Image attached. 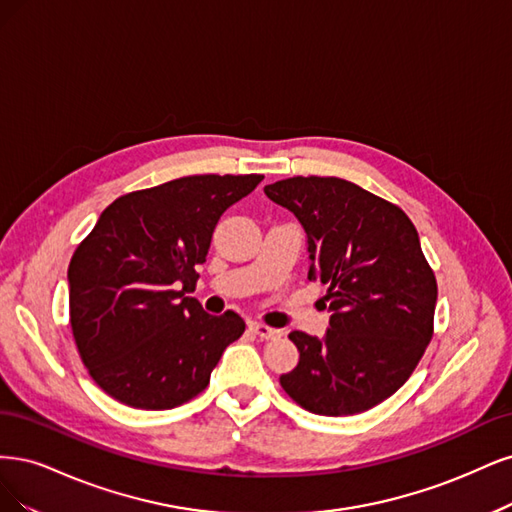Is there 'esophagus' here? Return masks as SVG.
I'll return each instance as SVG.
<instances>
[{
	"mask_svg": "<svg viewBox=\"0 0 512 512\" xmlns=\"http://www.w3.org/2000/svg\"><path fill=\"white\" fill-rule=\"evenodd\" d=\"M251 329H253V332H255L259 338H263V340H276V338H280V329H274V327H270V325L253 323Z\"/></svg>",
	"mask_w": 512,
	"mask_h": 512,
	"instance_id": "1",
	"label": "esophagus"
}]
</instances>
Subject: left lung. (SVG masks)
<instances>
[{
	"mask_svg": "<svg viewBox=\"0 0 512 512\" xmlns=\"http://www.w3.org/2000/svg\"><path fill=\"white\" fill-rule=\"evenodd\" d=\"M308 238V280L327 291L323 340L291 332L300 364L280 385L325 417L381 404L415 372L434 336L438 285L406 212L336 176H293L263 187Z\"/></svg>",
	"mask_w": 512,
	"mask_h": 512,
	"instance_id": "1",
	"label": "left lung"
}]
</instances>
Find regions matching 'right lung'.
I'll list each match as a JSON object with an SVG mask.
<instances>
[{
  "instance_id": "right-lung-1",
  "label": "right lung",
  "mask_w": 512,
  "mask_h": 512,
  "mask_svg": "<svg viewBox=\"0 0 512 512\" xmlns=\"http://www.w3.org/2000/svg\"><path fill=\"white\" fill-rule=\"evenodd\" d=\"M261 174H200L117 197L72 255L70 325L97 387L131 408L168 410L210 383L223 351L244 334L227 310L189 298L221 214Z\"/></svg>"
}]
</instances>
